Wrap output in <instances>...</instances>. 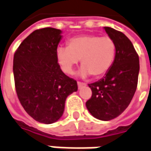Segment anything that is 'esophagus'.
I'll use <instances>...</instances> for the list:
<instances>
[{"label": "esophagus", "instance_id": "1", "mask_svg": "<svg viewBox=\"0 0 151 151\" xmlns=\"http://www.w3.org/2000/svg\"><path fill=\"white\" fill-rule=\"evenodd\" d=\"M86 84L85 83H82V82H78V89H81L82 87H84L85 86Z\"/></svg>", "mask_w": 151, "mask_h": 151}]
</instances>
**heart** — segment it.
I'll return each instance as SVG.
<instances>
[{
	"mask_svg": "<svg viewBox=\"0 0 151 151\" xmlns=\"http://www.w3.org/2000/svg\"><path fill=\"white\" fill-rule=\"evenodd\" d=\"M116 54V46L109 37L83 35L71 38L67 47L56 51L59 64L65 73L72 74L78 60L81 63L80 74L98 78L106 74L112 67Z\"/></svg>",
	"mask_w": 151,
	"mask_h": 151,
	"instance_id": "1",
	"label": "heart"
}]
</instances>
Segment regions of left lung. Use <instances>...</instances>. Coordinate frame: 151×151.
Masks as SVG:
<instances>
[{"label":"left lung","instance_id":"1","mask_svg":"<svg viewBox=\"0 0 151 151\" xmlns=\"http://www.w3.org/2000/svg\"><path fill=\"white\" fill-rule=\"evenodd\" d=\"M116 46L114 63L100 80L89 84L92 96L86 108L95 118L110 120L128 107L137 85L139 58L132 42L122 32L104 27Z\"/></svg>","mask_w":151,"mask_h":151}]
</instances>
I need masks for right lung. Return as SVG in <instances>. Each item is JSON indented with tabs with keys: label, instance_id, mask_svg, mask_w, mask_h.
<instances>
[{
	"label": "right lung",
	"instance_id": "1",
	"mask_svg": "<svg viewBox=\"0 0 151 151\" xmlns=\"http://www.w3.org/2000/svg\"><path fill=\"white\" fill-rule=\"evenodd\" d=\"M61 31L46 27L23 41L14 56L18 98L26 113L40 123L51 124L63 114L67 97L78 91L77 81L60 69L56 51Z\"/></svg>",
	"mask_w": 151,
	"mask_h": 151
}]
</instances>
